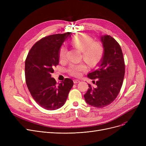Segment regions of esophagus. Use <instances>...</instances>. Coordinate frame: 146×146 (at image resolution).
<instances>
[{
  "instance_id": "1",
  "label": "esophagus",
  "mask_w": 146,
  "mask_h": 146,
  "mask_svg": "<svg viewBox=\"0 0 146 146\" xmlns=\"http://www.w3.org/2000/svg\"><path fill=\"white\" fill-rule=\"evenodd\" d=\"M73 82H74V83H77L80 82V80L79 79H74V80H73Z\"/></svg>"
}]
</instances>
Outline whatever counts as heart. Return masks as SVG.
Segmentation results:
<instances>
[{"label":"heart","instance_id":"heart-1","mask_svg":"<svg viewBox=\"0 0 146 146\" xmlns=\"http://www.w3.org/2000/svg\"><path fill=\"white\" fill-rule=\"evenodd\" d=\"M70 44L74 48L82 52V57L86 62L90 66H94L101 61L104 48L98 42H94L90 36L85 34H80L72 38L70 41ZM66 49L61 47L59 52V57L61 60L65 58ZM86 66L83 63L72 64L68 68V73L74 76H79L81 72L86 70Z\"/></svg>","mask_w":146,"mask_h":146}]
</instances>
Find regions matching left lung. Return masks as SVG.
<instances>
[{
    "label": "left lung",
    "instance_id": "left-lung-1",
    "mask_svg": "<svg viewBox=\"0 0 146 146\" xmlns=\"http://www.w3.org/2000/svg\"><path fill=\"white\" fill-rule=\"evenodd\" d=\"M104 48L101 61L96 69L89 73L88 77L95 84L84 95L85 101L89 105L102 108L111 104L118 96L123 83L125 64L122 50L117 41L110 35L100 36Z\"/></svg>",
    "mask_w": 146,
    "mask_h": 146
}]
</instances>
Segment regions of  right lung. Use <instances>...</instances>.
Here are the masks:
<instances>
[{
    "mask_svg": "<svg viewBox=\"0 0 146 146\" xmlns=\"http://www.w3.org/2000/svg\"><path fill=\"white\" fill-rule=\"evenodd\" d=\"M72 34L68 32L42 38L33 45L25 60L28 90L35 102L47 110H56L63 106L73 85V80L68 78L57 85L51 77L54 67L59 63L61 45Z\"/></svg>",
    "mask_w": 146,
    "mask_h": 146,
    "instance_id": "add662e5",
    "label": "right lung"
}]
</instances>
